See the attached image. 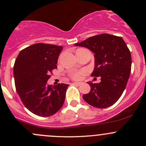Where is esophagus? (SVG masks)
<instances>
[{"label": "esophagus", "instance_id": "1", "mask_svg": "<svg viewBox=\"0 0 146 146\" xmlns=\"http://www.w3.org/2000/svg\"><path fill=\"white\" fill-rule=\"evenodd\" d=\"M73 84H74V85H80L82 84V82H73Z\"/></svg>", "mask_w": 146, "mask_h": 146}]
</instances>
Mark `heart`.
I'll use <instances>...</instances> for the list:
<instances>
[{
	"instance_id": "obj_1",
	"label": "heart",
	"mask_w": 146,
	"mask_h": 146,
	"mask_svg": "<svg viewBox=\"0 0 146 146\" xmlns=\"http://www.w3.org/2000/svg\"><path fill=\"white\" fill-rule=\"evenodd\" d=\"M81 73H74V74L72 75V78L73 79H76V80H78V79L80 78L81 77Z\"/></svg>"
}]
</instances>
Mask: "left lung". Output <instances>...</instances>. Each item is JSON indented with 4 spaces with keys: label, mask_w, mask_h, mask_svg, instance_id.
<instances>
[{
    "label": "left lung",
    "mask_w": 146,
    "mask_h": 146,
    "mask_svg": "<svg viewBox=\"0 0 146 146\" xmlns=\"http://www.w3.org/2000/svg\"><path fill=\"white\" fill-rule=\"evenodd\" d=\"M75 46L85 47L95 54V67L91 76L101 78L99 83L88 82L91 89L89 93L82 95L84 100L97 108L113 105L121 96L131 73V56L123 39L101 34Z\"/></svg>",
    "instance_id": "left-lung-1"
}]
</instances>
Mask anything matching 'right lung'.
<instances>
[{"instance_id":"right-lung-1","label":"right lung","mask_w":146,"mask_h":146,"mask_svg":"<svg viewBox=\"0 0 146 146\" xmlns=\"http://www.w3.org/2000/svg\"><path fill=\"white\" fill-rule=\"evenodd\" d=\"M61 46L38 43L24 48L15 61L16 90L26 108L39 117H49L64 104L68 85H48L51 70L56 68Z\"/></svg>"}]
</instances>
